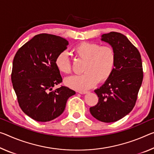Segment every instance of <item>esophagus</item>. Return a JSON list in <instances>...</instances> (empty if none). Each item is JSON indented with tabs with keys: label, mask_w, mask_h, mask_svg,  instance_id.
I'll return each instance as SVG.
<instances>
[{
	"label": "esophagus",
	"mask_w": 154,
	"mask_h": 154,
	"mask_svg": "<svg viewBox=\"0 0 154 154\" xmlns=\"http://www.w3.org/2000/svg\"><path fill=\"white\" fill-rule=\"evenodd\" d=\"M79 94H87V93H88L89 92V91H88V90H79Z\"/></svg>",
	"instance_id": "34e87169"
}]
</instances>
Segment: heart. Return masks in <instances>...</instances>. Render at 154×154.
Segmentation results:
<instances>
[{
  "mask_svg": "<svg viewBox=\"0 0 154 154\" xmlns=\"http://www.w3.org/2000/svg\"><path fill=\"white\" fill-rule=\"evenodd\" d=\"M77 57L85 60L80 75H74L66 79V84L75 90H85L93 86L97 82L106 81L111 76L115 66L116 55L112 46L97 43L84 42L72 48ZM55 65L60 72L69 74L71 71L69 55L63 51L57 55Z\"/></svg>",
  "mask_w": 154,
  "mask_h": 154,
  "instance_id": "1",
  "label": "heart"
}]
</instances>
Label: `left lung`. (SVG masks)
Instances as JSON below:
<instances>
[{
    "mask_svg": "<svg viewBox=\"0 0 154 154\" xmlns=\"http://www.w3.org/2000/svg\"><path fill=\"white\" fill-rule=\"evenodd\" d=\"M101 40L115 51L116 63L111 76L94 90L99 101L90 112L97 120L112 123L128 115L135 106L143 82V64L138 50L125 35L110 32L103 34Z\"/></svg>",
    "mask_w": 154,
    "mask_h": 154,
    "instance_id": "obj_1",
    "label": "left lung"
}]
</instances>
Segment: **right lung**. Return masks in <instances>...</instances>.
<instances>
[{"label":"right lung","mask_w":154,"mask_h":154,"mask_svg":"<svg viewBox=\"0 0 154 154\" xmlns=\"http://www.w3.org/2000/svg\"><path fill=\"white\" fill-rule=\"evenodd\" d=\"M68 45V41L60 36L38 34L19 48L14 57L11 82L19 106L36 121H50L60 116L68 99L75 94L66 86L53 90L62 82L55 60Z\"/></svg>","instance_id":"1"}]
</instances>
